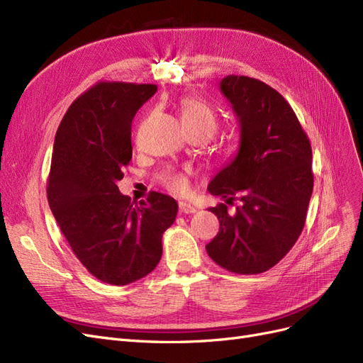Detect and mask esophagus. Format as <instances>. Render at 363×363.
Instances as JSON below:
<instances>
[{
	"label": "esophagus",
	"mask_w": 363,
	"mask_h": 363,
	"mask_svg": "<svg viewBox=\"0 0 363 363\" xmlns=\"http://www.w3.org/2000/svg\"><path fill=\"white\" fill-rule=\"evenodd\" d=\"M179 211L180 213H184V215H189V213H195L196 208L194 206H191L189 203H184V201H180L179 203Z\"/></svg>",
	"instance_id": "34e87169"
}]
</instances>
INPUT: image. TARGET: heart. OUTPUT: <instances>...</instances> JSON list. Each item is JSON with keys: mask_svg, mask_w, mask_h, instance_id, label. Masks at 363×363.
I'll use <instances>...</instances> for the list:
<instances>
[{"mask_svg": "<svg viewBox=\"0 0 363 363\" xmlns=\"http://www.w3.org/2000/svg\"><path fill=\"white\" fill-rule=\"evenodd\" d=\"M179 108L182 123L186 130L200 128L206 131L208 138L215 133L218 119L212 107H208L201 100H196V98L186 96L180 100ZM163 184L174 194H183L188 189V177L183 172L168 174L163 177Z\"/></svg>", "mask_w": 363, "mask_h": 363, "instance_id": "b5f03b06", "label": "heart"}]
</instances>
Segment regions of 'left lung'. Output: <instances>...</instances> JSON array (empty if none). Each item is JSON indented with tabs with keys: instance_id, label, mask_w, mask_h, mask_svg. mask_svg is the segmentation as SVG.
<instances>
[{
	"instance_id": "8db88e82",
	"label": "left lung",
	"mask_w": 363,
	"mask_h": 363,
	"mask_svg": "<svg viewBox=\"0 0 363 363\" xmlns=\"http://www.w3.org/2000/svg\"><path fill=\"white\" fill-rule=\"evenodd\" d=\"M219 89L239 121L235 159L219 171L207 189L232 201L208 211L219 232L206 245L219 267L235 274H260L279 263L301 235L313 174L312 148L298 118L271 86L244 75H227Z\"/></svg>"
}]
</instances>
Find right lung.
<instances>
[{
	"mask_svg": "<svg viewBox=\"0 0 363 363\" xmlns=\"http://www.w3.org/2000/svg\"><path fill=\"white\" fill-rule=\"evenodd\" d=\"M156 84L100 82L69 106L54 139L47 186L63 236L92 276L115 286L157 267L179 204L160 192L133 206L118 189L133 155L131 121Z\"/></svg>",
	"mask_w": 363,
	"mask_h": 363,
	"instance_id": "1",
	"label": "right lung"
}]
</instances>
